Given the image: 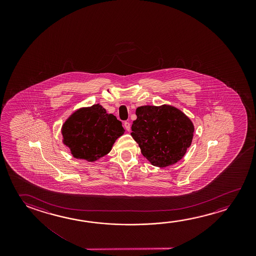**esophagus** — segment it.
Returning <instances> with one entry per match:
<instances>
[{"label": "esophagus", "instance_id": "1", "mask_svg": "<svg viewBox=\"0 0 256 256\" xmlns=\"http://www.w3.org/2000/svg\"><path fill=\"white\" fill-rule=\"evenodd\" d=\"M124 126H125V128L128 131H130V123L128 122H124Z\"/></svg>", "mask_w": 256, "mask_h": 256}]
</instances>
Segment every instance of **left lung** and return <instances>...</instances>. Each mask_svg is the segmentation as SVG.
I'll list each match as a JSON object with an SVG mask.
<instances>
[{"label": "left lung", "instance_id": "8db88e82", "mask_svg": "<svg viewBox=\"0 0 256 256\" xmlns=\"http://www.w3.org/2000/svg\"><path fill=\"white\" fill-rule=\"evenodd\" d=\"M131 136L154 166L165 168L180 160L193 140L194 124L170 105H144L136 110Z\"/></svg>", "mask_w": 256, "mask_h": 256}]
</instances>
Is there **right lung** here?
<instances>
[{"label":"right lung","instance_id":"obj_1","mask_svg":"<svg viewBox=\"0 0 256 256\" xmlns=\"http://www.w3.org/2000/svg\"><path fill=\"white\" fill-rule=\"evenodd\" d=\"M122 122L100 104L81 108L68 118L62 128L63 144L76 159L96 162L109 154L124 134Z\"/></svg>","mask_w":256,"mask_h":256}]
</instances>
